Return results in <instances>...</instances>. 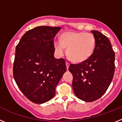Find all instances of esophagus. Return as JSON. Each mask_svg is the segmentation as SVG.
<instances>
[{
	"instance_id": "obj_1",
	"label": "esophagus",
	"mask_w": 122,
	"mask_h": 122,
	"mask_svg": "<svg viewBox=\"0 0 122 122\" xmlns=\"http://www.w3.org/2000/svg\"><path fill=\"white\" fill-rule=\"evenodd\" d=\"M69 66H70V63L68 62H66V69H67V70H68Z\"/></svg>"
}]
</instances>
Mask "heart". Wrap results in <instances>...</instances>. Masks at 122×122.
<instances>
[{
    "label": "heart",
    "instance_id": "heart-1",
    "mask_svg": "<svg viewBox=\"0 0 122 122\" xmlns=\"http://www.w3.org/2000/svg\"><path fill=\"white\" fill-rule=\"evenodd\" d=\"M96 46V40L92 33L85 32H66L60 39L55 40L54 46L56 53L62 56L66 52L72 61L84 62L92 55Z\"/></svg>",
    "mask_w": 122,
    "mask_h": 122
}]
</instances>
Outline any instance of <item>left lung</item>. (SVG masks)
Listing matches in <instances>:
<instances>
[{"instance_id":"1","label":"left lung","mask_w":122,"mask_h":122,"mask_svg":"<svg viewBox=\"0 0 122 122\" xmlns=\"http://www.w3.org/2000/svg\"><path fill=\"white\" fill-rule=\"evenodd\" d=\"M91 32L96 40L92 55L84 62L69 66L73 76L74 93L78 98L86 102L95 101L104 94L115 71V52L110 41L98 31Z\"/></svg>"}]
</instances>
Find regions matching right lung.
Here are the masks:
<instances>
[{"label":"right lung","instance_id":"add662e5","mask_svg":"<svg viewBox=\"0 0 122 122\" xmlns=\"http://www.w3.org/2000/svg\"><path fill=\"white\" fill-rule=\"evenodd\" d=\"M61 27L38 26L29 30L16 47L13 77L25 97L36 104L49 101L66 71L64 59H56L54 38Z\"/></svg>","mask_w":122,"mask_h":122}]
</instances>
